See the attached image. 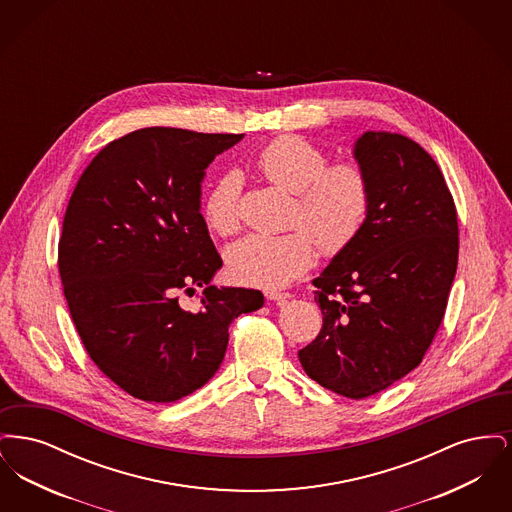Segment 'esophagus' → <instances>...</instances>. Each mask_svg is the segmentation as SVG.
Here are the masks:
<instances>
[{"instance_id": "34e87169", "label": "esophagus", "mask_w": 512, "mask_h": 512, "mask_svg": "<svg viewBox=\"0 0 512 512\" xmlns=\"http://www.w3.org/2000/svg\"><path fill=\"white\" fill-rule=\"evenodd\" d=\"M265 297L270 299V301H278V303H280V301H286V299H290L292 295H290L288 292H276V290H267V292H265Z\"/></svg>"}]
</instances>
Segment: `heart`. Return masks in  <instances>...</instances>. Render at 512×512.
I'll use <instances>...</instances> for the list:
<instances>
[{"label":"heart","instance_id":"heart-1","mask_svg":"<svg viewBox=\"0 0 512 512\" xmlns=\"http://www.w3.org/2000/svg\"><path fill=\"white\" fill-rule=\"evenodd\" d=\"M255 167L276 188L295 195L286 236H247L226 251L234 278L249 286L280 288L290 284L315 263V244L326 255H336L355 242L370 207V186L363 167L355 161L328 165V155L317 144L284 134L270 140L255 157ZM240 178L220 176L203 203V219L222 238L242 228Z\"/></svg>","mask_w":512,"mask_h":512}]
</instances>
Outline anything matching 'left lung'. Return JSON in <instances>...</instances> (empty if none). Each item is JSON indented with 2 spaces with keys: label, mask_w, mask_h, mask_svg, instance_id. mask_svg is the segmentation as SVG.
I'll list each match as a JSON object with an SVG mask.
<instances>
[{
  "label": "left lung",
  "mask_w": 512,
  "mask_h": 512,
  "mask_svg": "<svg viewBox=\"0 0 512 512\" xmlns=\"http://www.w3.org/2000/svg\"><path fill=\"white\" fill-rule=\"evenodd\" d=\"M353 155L370 186L355 242L313 280L322 328L299 361L322 388L365 399L420 365L445 315L459 259L453 195L407 136L365 132Z\"/></svg>",
  "instance_id": "obj_1"
}]
</instances>
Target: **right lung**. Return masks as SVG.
Returning <instances> with one entry per match:
<instances>
[{
	"instance_id": "right-lung-1",
	"label": "right lung",
	"mask_w": 512,
	"mask_h": 512,
	"mask_svg": "<svg viewBox=\"0 0 512 512\" xmlns=\"http://www.w3.org/2000/svg\"><path fill=\"white\" fill-rule=\"evenodd\" d=\"M244 134L151 126L107 144L74 188L59 274L76 332L99 370L147 403L178 401L219 370L228 326L263 307L259 290L217 288L219 251L201 215L213 159ZM205 287L202 309L177 292Z\"/></svg>"
}]
</instances>
